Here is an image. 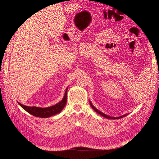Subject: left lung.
<instances>
[{"mask_svg":"<svg viewBox=\"0 0 159 159\" xmlns=\"http://www.w3.org/2000/svg\"><path fill=\"white\" fill-rule=\"evenodd\" d=\"M89 103H90V105H91V107H92V108L93 109V110L95 111V112H97L98 113H99V115H102V116H103V117H105V118H107V119H121V118H122V117H125V116H126V115H123V116H120V117H113L108 116V115L104 114V113H102V112H101L100 111H99L98 109H96V108L93 106V105H92V103H91L90 102H89Z\"/></svg>","mask_w":159,"mask_h":159,"instance_id":"obj_1","label":"left lung"}]
</instances>
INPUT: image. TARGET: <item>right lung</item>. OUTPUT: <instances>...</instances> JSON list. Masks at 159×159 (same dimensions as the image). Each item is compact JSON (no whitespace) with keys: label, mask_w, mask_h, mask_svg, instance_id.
Returning <instances> with one entry per match:
<instances>
[{"label":"right lung","mask_w":159,"mask_h":159,"mask_svg":"<svg viewBox=\"0 0 159 159\" xmlns=\"http://www.w3.org/2000/svg\"><path fill=\"white\" fill-rule=\"evenodd\" d=\"M67 91H68V88L66 89L65 95L63 99L58 103L49 107L42 108L38 107H28L26 106V105H24L19 102H18V103L28 113H30L31 115H34V116L42 118L49 117L52 116V115L59 113L61 111L64 109L67 102Z\"/></svg>","instance_id":"1"}]
</instances>
